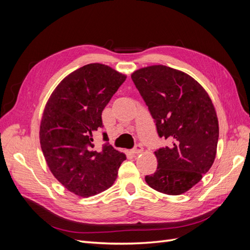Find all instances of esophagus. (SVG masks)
Segmentation results:
<instances>
[{"instance_id": "esophagus-1", "label": "esophagus", "mask_w": 250, "mask_h": 250, "mask_svg": "<svg viewBox=\"0 0 250 250\" xmlns=\"http://www.w3.org/2000/svg\"><path fill=\"white\" fill-rule=\"evenodd\" d=\"M143 152V147L141 145H135V147L132 149L133 154H140Z\"/></svg>"}]
</instances>
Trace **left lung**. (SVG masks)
<instances>
[{
    "label": "left lung",
    "mask_w": 250,
    "mask_h": 250,
    "mask_svg": "<svg viewBox=\"0 0 250 250\" xmlns=\"http://www.w3.org/2000/svg\"><path fill=\"white\" fill-rule=\"evenodd\" d=\"M131 79L155 120L158 135L172 143L154 152L157 169L145 177L146 183L163 194H184L214 164L219 138L214 104L190 75L163 64L134 71Z\"/></svg>",
    "instance_id": "obj_1"
}]
</instances>
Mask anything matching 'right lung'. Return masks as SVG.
Returning <instances> with one entry per match:
<instances>
[{"mask_svg":"<svg viewBox=\"0 0 250 250\" xmlns=\"http://www.w3.org/2000/svg\"><path fill=\"white\" fill-rule=\"evenodd\" d=\"M126 75L102 63L72 72L53 90L44 106L40 142L54 177L66 190L89 197L109 188L125 160L108 144L94 149V132L103 126L102 111ZM107 141L106 133H103Z\"/></svg>","mask_w":250,"mask_h":250,"instance_id":"1","label":"right lung"}]
</instances>
